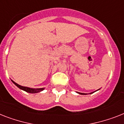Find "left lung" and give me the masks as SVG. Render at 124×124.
Listing matches in <instances>:
<instances>
[{
  "label": "left lung",
  "instance_id": "8db88e82",
  "mask_svg": "<svg viewBox=\"0 0 124 124\" xmlns=\"http://www.w3.org/2000/svg\"><path fill=\"white\" fill-rule=\"evenodd\" d=\"M79 93L80 94H84V93Z\"/></svg>",
  "mask_w": 124,
  "mask_h": 124
}]
</instances>
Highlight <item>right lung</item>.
Wrapping results in <instances>:
<instances>
[{
    "mask_svg": "<svg viewBox=\"0 0 124 124\" xmlns=\"http://www.w3.org/2000/svg\"><path fill=\"white\" fill-rule=\"evenodd\" d=\"M13 83H14V84L16 85V86L19 87V89H21L23 90L24 91L27 92V93H39V92H40L44 90V88H41V89H31V88H29V87H23V86H21L20 85L18 84H16V82H14V81L12 80Z\"/></svg>",
    "mask_w": 124,
    "mask_h": 124,
    "instance_id": "right-lung-1",
    "label": "right lung"
}]
</instances>
